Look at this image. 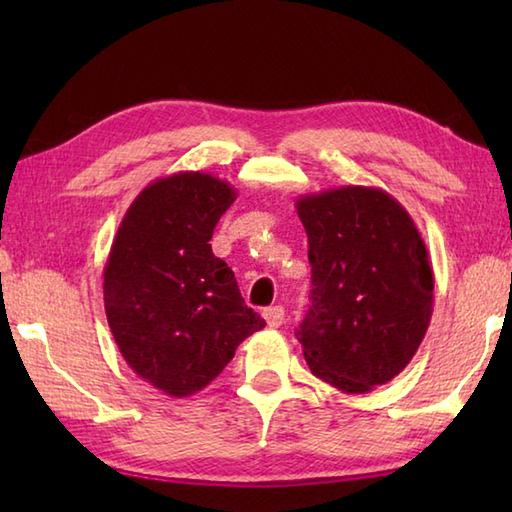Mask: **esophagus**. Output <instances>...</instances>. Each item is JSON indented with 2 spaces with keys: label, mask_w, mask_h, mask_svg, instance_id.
<instances>
[{
  "label": "esophagus",
  "mask_w": 512,
  "mask_h": 512,
  "mask_svg": "<svg viewBox=\"0 0 512 512\" xmlns=\"http://www.w3.org/2000/svg\"><path fill=\"white\" fill-rule=\"evenodd\" d=\"M264 319L268 323V328H279L284 323V308L281 306H273L264 310Z\"/></svg>",
  "instance_id": "34e87169"
}]
</instances>
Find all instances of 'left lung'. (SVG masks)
Listing matches in <instances>:
<instances>
[{
  "label": "left lung",
  "mask_w": 512,
  "mask_h": 512,
  "mask_svg": "<svg viewBox=\"0 0 512 512\" xmlns=\"http://www.w3.org/2000/svg\"><path fill=\"white\" fill-rule=\"evenodd\" d=\"M312 306L297 330L312 374L343 394H367L409 365L433 312L427 246L383 189L301 195Z\"/></svg>",
  "instance_id": "8db88e82"
}]
</instances>
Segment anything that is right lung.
<instances>
[{
    "instance_id": "1",
    "label": "right lung",
    "mask_w": 512,
    "mask_h": 512,
    "mask_svg": "<svg viewBox=\"0 0 512 512\" xmlns=\"http://www.w3.org/2000/svg\"><path fill=\"white\" fill-rule=\"evenodd\" d=\"M235 198L211 173L158 178L136 195L107 255L103 301L118 350L173 398L204 389L266 325L244 306L233 270L209 244Z\"/></svg>"
}]
</instances>
